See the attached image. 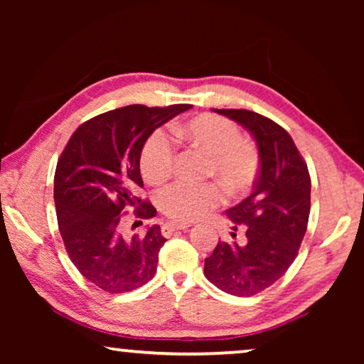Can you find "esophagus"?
<instances>
[{"label":"esophagus","mask_w":364,"mask_h":364,"mask_svg":"<svg viewBox=\"0 0 364 364\" xmlns=\"http://www.w3.org/2000/svg\"><path fill=\"white\" fill-rule=\"evenodd\" d=\"M191 225L189 223H165L162 226V234L164 236H168L173 231H181V230H188Z\"/></svg>","instance_id":"34e87169"}]
</instances>
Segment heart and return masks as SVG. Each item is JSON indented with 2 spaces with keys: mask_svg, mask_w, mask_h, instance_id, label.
<instances>
[{
  "mask_svg": "<svg viewBox=\"0 0 364 364\" xmlns=\"http://www.w3.org/2000/svg\"><path fill=\"white\" fill-rule=\"evenodd\" d=\"M176 139L208 154L207 173L221 183L228 194L239 196L254 186L260 168L257 146L241 138L232 122L213 114H202L173 128ZM175 144L162 130L154 132L143 146L139 168L151 184L164 183L175 167ZM221 200L217 183L178 181L160 191L159 207L175 221H194L204 217Z\"/></svg>",
  "mask_w": 364,
  "mask_h": 364,
  "instance_id": "1",
  "label": "heart"
}]
</instances>
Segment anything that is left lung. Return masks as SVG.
<instances>
[{"mask_svg": "<svg viewBox=\"0 0 364 364\" xmlns=\"http://www.w3.org/2000/svg\"><path fill=\"white\" fill-rule=\"evenodd\" d=\"M254 136L260 171L254 193L226 215L245 242L218 241L205 258V278L221 291L250 297L274 284L299 254L310 215L311 180L306 164L284 128L245 109H213ZM236 237V232H231Z\"/></svg>", "mask_w": 364, "mask_h": 364, "instance_id": "obj_1", "label": "left lung"}]
</instances>
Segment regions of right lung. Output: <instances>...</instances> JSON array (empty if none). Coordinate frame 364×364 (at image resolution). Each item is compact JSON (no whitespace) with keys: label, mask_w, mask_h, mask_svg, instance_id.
Masks as SVG:
<instances>
[{"label":"right lung","mask_w":364,"mask_h":364,"mask_svg":"<svg viewBox=\"0 0 364 364\" xmlns=\"http://www.w3.org/2000/svg\"><path fill=\"white\" fill-rule=\"evenodd\" d=\"M191 107L133 104L109 110L80 125L60 154L54 175L60 236L72 263L102 291L130 292L156 274L167 241L160 226L130 237L120 218L127 207L136 208L138 218L156 217L151 202L136 197L143 188L141 151L154 130Z\"/></svg>","instance_id":"right-lung-1"}]
</instances>
